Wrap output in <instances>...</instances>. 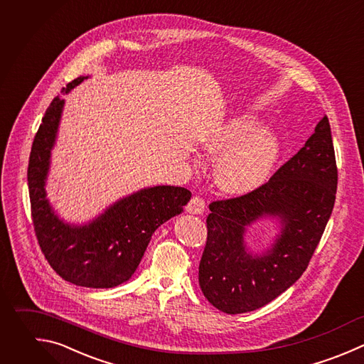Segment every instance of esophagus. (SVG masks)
<instances>
[{"label": "esophagus", "mask_w": 364, "mask_h": 364, "mask_svg": "<svg viewBox=\"0 0 364 364\" xmlns=\"http://www.w3.org/2000/svg\"><path fill=\"white\" fill-rule=\"evenodd\" d=\"M205 206H206V205H205V200H203L202 198L193 196V198L188 202L186 210H188L189 213H192V215H200V213H203Z\"/></svg>", "instance_id": "1"}]
</instances>
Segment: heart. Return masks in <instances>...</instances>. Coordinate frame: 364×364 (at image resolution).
I'll return each instance as SVG.
<instances>
[{
    "instance_id": "b5f03b06",
    "label": "heart",
    "mask_w": 364,
    "mask_h": 364,
    "mask_svg": "<svg viewBox=\"0 0 364 364\" xmlns=\"http://www.w3.org/2000/svg\"><path fill=\"white\" fill-rule=\"evenodd\" d=\"M206 151L220 155L216 182L228 193L243 195L263 185L280 154L277 138L260 128L257 118L240 115L219 127L206 141Z\"/></svg>"
}]
</instances>
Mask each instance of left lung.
Wrapping results in <instances>:
<instances>
[{
	"mask_svg": "<svg viewBox=\"0 0 364 364\" xmlns=\"http://www.w3.org/2000/svg\"><path fill=\"white\" fill-rule=\"evenodd\" d=\"M337 166L327 117L304 146L255 191L209 205L208 239L199 263V286L228 314L256 310L287 290L306 270L331 215ZM277 217L281 235L272 250L253 257L245 229Z\"/></svg>",
	"mask_w": 364,
	"mask_h": 364,
	"instance_id": "8db88e82",
	"label": "left lung"
}]
</instances>
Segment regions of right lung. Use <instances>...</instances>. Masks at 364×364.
I'll return each instance as SVG.
<instances>
[{
  "mask_svg": "<svg viewBox=\"0 0 364 364\" xmlns=\"http://www.w3.org/2000/svg\"><path fill=\"white\" fill-rule=\"evenodd\" d=\"M87 77L70 82V92ZM64 100L55 97L36 134L28 162V191L36 236L51 267L77 286L115 287L135 273L152 233L179 215L192 193L181 186L138 191L84 226L64 223L46 198V179Z\"/></svg>",
  "mask_w": 364,
  "mask_h": 364,
  "instance_id": "obj_1",
  "label": "right lung"
}]
</instances>
